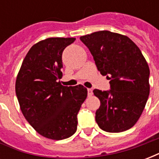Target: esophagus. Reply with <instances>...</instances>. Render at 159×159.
Returning <instances> with one entry per match:
<instances>
[{
    "label": "esophagus",
    "instance_id": "1",
    "mask_svg": "<svg viewBox=\"0 0 159 159\" xmlns=\"http://www.w3.org/2000/svg\"><path fill=\"white\" fill-rule=\"evenodd\" d=\"M88 95L89 96H92L93 95V90L91 89H88Z\"/></svg>",
    "mask_w": 159,
    "mask_h": 159
}]
</instances>
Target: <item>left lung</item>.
I'll return each mask as SVG.
<instances>
[{
    "label": "left lung",
    "mask_w": 159,
    "mask_h": 159,
    "mask_svg": "<svg viewBox=\"0 0 159 159\" xmlns=\"http://www.w3.org/2000/svg\"><path fill=\"white\" fill-rule=\"evenodd\" d=\"M88 47L110 91L93 90L100 101L95 120L100 129L119 133L136 123L150 93V70L136 44L128 36L100 30L80 37Z\"/></svg>",
    "instance_id": "8db88e82"
}]
</instances>
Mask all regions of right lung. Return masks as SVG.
I'll list each match as a JSON object with an SVG mask.
<instances>
[{"label": "right lung", "mask_w": 159, "mask_h": 159, "mask_svg": "<svg viewBox=\"0 0 159 159\" xmlns=\"http://www.w3.org/2000/svg\"><path fill=\"white\" fill-rule=\"evenodd\" d=\"M76 38L51 37L31 47L23 60L15 83L20 110L36 132L51 140L75 134L77 113L86 100L83 85L63 86L62 52Z\"/></svg>", "instance_id": "add662e5"}]
</instances>
